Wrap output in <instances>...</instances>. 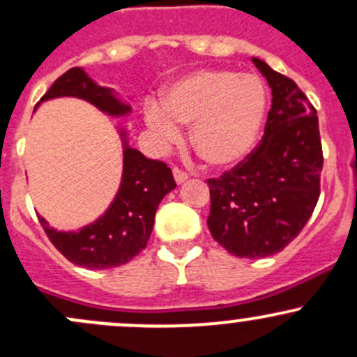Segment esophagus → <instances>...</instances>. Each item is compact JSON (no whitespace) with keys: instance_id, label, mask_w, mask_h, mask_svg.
Returning a JSON list of instances; mask_svg holds the SVG:
<instances>
[{"instance_id":"esophagus-1","label":"esophagus","mask_w":357,"mask_h":357,"mask_svg":"<svg viewBox=\"0 0 357 357\" xmlns=\"http://www.w3.org/2000/svg\"><path fill=\"white\" fill-rule=\"evenodd\" d=\"M174 179H176V183H178V185H181V183H185L188 178H190V174H188L186 171H183V169H179V167H174Z\"/></svg>"}]
</instances>
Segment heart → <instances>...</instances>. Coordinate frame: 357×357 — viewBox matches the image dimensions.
<instances>
[{"label": "heart", "mask_w": 357, "mask_h": 357, "mask_svg": "<svg viewBox=\"0 0 357 357\" xmlns=\"http://www.w3.org/2000/svg\"><path fill=\"white\" fill-rule=\"evenodd\" d=\"M266 88L254 74L202 69L181 77L162 93V109L147 107L149 127L164 140L178 137L176 123L191 125V144L213 167L248 158L266 113Z\"/></svg>", "instance_id": "heart-1"}]
</instances>
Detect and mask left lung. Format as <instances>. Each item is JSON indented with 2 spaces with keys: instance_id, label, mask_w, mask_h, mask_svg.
<instances>
[{
  "instance_id": "obj_1",
  "label": "left lung",
  "mask_w": 357,
  "mask_h": 357,
  "mask_svg": "<svg viewBox=\"0 0 357 357\" xmlns=\"http://www.w3.org/2000/svg\"><path fill=\"white\" fill-rule=\"evenodd\" d=\"M268 81L273 105L264 135L210 188L211 237L237 257L283 250L307 225L320 197L324 166L317 109L296 83L252 59Z\"/></svg>"
}]
</instances>
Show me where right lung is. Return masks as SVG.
<instances>
[{
	"instance_id": "right-lung-1",
	"label": "right lung",
	"mask_w": 357,
	"mask_h": 357,
	"mask_svg": "<svg viewBox=\"0 0 357 357\" xmlns=\"http://www.w3.org/2000/svg\"><path fill=\"white\" fill-rule=\"evenodd\" d=\"M59 96L81 98L115 116L130 109L108 88L93 83L81 68L59 76L42 101ZM174 188L176 181L166 162L147 159L137 149L125 146L121 186L103 217L79 232H56L44 218L38 217V220L54 248L73 264L88 269L116 268L146 249L160 199Z\"/></svg>"
}]
</instances>
